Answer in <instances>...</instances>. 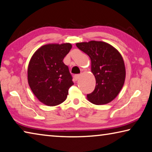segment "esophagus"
I'll use <instances>...</instances> for the list:
<instances>
[{
    "label": "esophagus",
    "mask_w": 152,
    "mask_h": 152,
    "mask_svg": "<svg viewBox=\"0 0 152 152\" xmlns=\"http://www.w3.org/2000/svg\"><path fill=\"white\" fill-rule=\"evenodd\" d=\"M74 77L75 79V80H78L79 77H80V75H75L74 76Z\"/></svg>",
    "instance_id": "34e87169"
}]
</instances>
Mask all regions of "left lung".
Instances as JSON below:
<instances>
[{
  "mask_svg": "<svg viewBox=\"0 0 152 152\" xmlns=\"http://www.w3.org/2000/svg\"><path fill=\"white\" fill-rule=\"evenodd\" d=\"M91 59V71L96 78V88L88 94V100L96 105L110 103L118 95L125 83L126 70L121 53L110 44L102 41L76 44Z\"/></svg>",
  "mask_w": 152,
  "mask_h": 152,
  "instance_id": "8db88e82",
  "label": "left lung"
}]
</instances>
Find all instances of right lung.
Instances as JSON below:
<instances>
[{
	"label": "right lung",
	"mask_w": 152,
	"mask_h": 152,
	"mask_svg": "<svg viewBox=\"0 0 152 152\" xmlns=\"http://www.w3.org/2000/svg\"><path fill=\"white\" fill-rule=\"evenodd\" d=\"M71 48L70 43L46 44L37 50L29 61V86L38 100L46 106L63 103L74 84L69 67L63 61Z\"/></svg>",
	"instance_id": "add662e5"
}]
</instances>
